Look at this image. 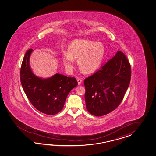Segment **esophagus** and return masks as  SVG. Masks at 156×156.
Wrapping results in <instances>:
<instances>
[{"mask_svg":"<svg viewBox=\"0 0 156 156\" xmlns=\"http://www.w3.org/2000/svg\"><path fill=\"white\" fill-rule=\"evenodd\" d=\"M77 83H78L79 85H80V84L82 83V80H81V79H79V78H78V79H77Z\"/></svg>","mask_w":156,"mask_h":156,"instance_id":"obj_1","label":"esophagus"}]
</instances>
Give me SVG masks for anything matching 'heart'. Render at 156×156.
Listing matches in <instances>:
<instances>
[{"label": "heart", "instance_id": "heart-1", "mask_svg": "<svg viewBox=\"0 0 156 156\" xmlns=\"http://www.w3.org/2000/svg\"><path fill=\"white\" fill-rule=\"evenodd\" d=\"M105 55V48L102 43L90 40L77 39L68 47L67 52L63 54V64L67 70L75 65L74 58H78L80 69L86 73H93L99 68Z\"/></svg>", "mask_w": 156, "mask_h": 156}]
</instances>
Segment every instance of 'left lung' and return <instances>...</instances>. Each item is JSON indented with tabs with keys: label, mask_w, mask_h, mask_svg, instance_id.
<instances>
[{
	"label": "left lung",
	"mask_w": 156,
	"mask_h": 156,
	"mask_svg": "<svg viewBox=\"0 0 156 156\" xmlns=\"http://www.w3.org/2000/svg\"><path fill=\"white\" fill-rule=\"evenodd\" d=\"M131 67L126 56L118 51L101 69L84 80L86 109L100 116L117 108L129 85Z\"/></svg>",
	"instance_id": "left-lung-1"
}]
</instances>
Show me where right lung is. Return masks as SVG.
Returning <instances> with one entry per match:
<instances>
[{"label": "right lung", "mask_w": 156, "mask_h": 156, "mask_svg": "<svg viewBox=\"0 0 156 156\" xmlns=\"http://www.w3.org/2000/svg\"><path fill=\"white\" fill-rule=\"evenodd\" d=\"M32 51V49L27 51L22 63V86L27 98L36 109L47 115H55L63 109L67 96L77 85V81L75 77L59 73L47 79L36 76L30 66Z\"/></svg>", "instance_id": "right-lung-1"}]
</instances>
